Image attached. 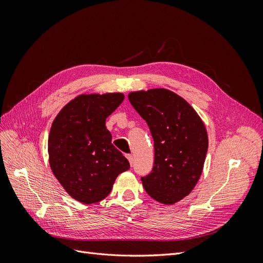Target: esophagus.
Returning a JSON list of instances; mask_svg holds the SVG:
<instances>
[{"label":"esophagus","mask_w":263,"mask_h":263,"mask_svg":"<svg viewBox=\"0 0 263 263\" xmlns=\"http://www.w3.org/2000/svg\"><path fill=\"white\" fill-rule=\"evenodd\" d=\"M126 158L128 159V161H129L130 165H133V156H132V155H126Z\"/></svg>","instance_id":"esophagus-1"}]
</instances>
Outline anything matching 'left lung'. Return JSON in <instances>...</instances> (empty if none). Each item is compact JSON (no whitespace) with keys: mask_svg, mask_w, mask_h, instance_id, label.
I'll list each match as a JSON object with an SVG mask.
<instances>
[{"mask_svg":"<svg viewBox=\"0 0 263 263\" xmlns=\"http://www.w3.org/2000/svg\"><path fill=\"white\" fill-rule=\"evenodd\" d=\"M128 100L154 138L155 162L141 178L154 200L171 205L191 193L200 179L209 148L208 132L194 108L172 91L132 92Z\"/></svg>","mask_w":263,"mask_h":263,"instance_id":"8db88e82","label":"left lung"}]
</instances>
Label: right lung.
Listing matches in <instances>:
<instances>
[{
    "instance_id": "obj_1",
    "label": "right lung",
    "mask_w": 263,
    "mask_h": 263,
    "mask_svg": "<svg viewBox=\"0 0 263 263\" xmlns=\"http://www.w3.org/2000/svg\"><path fill=\"white\" fill-rule=\"evenodd\" d=\"M124 98L123 93L79 95L53 119L48 137L49 164L76 201L92 204L104 200L118 174L129 169L105 126Z\"/></svg>"
}]
</instances>
